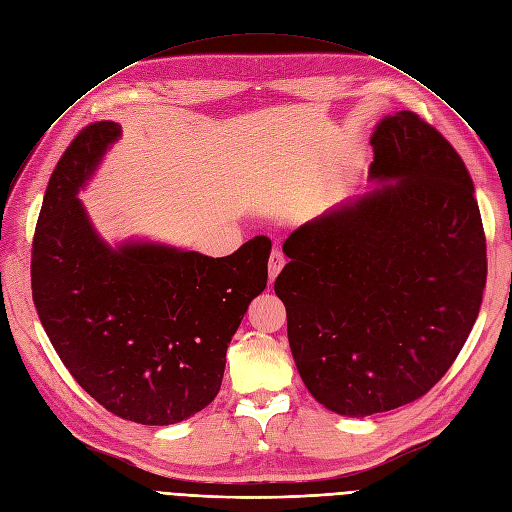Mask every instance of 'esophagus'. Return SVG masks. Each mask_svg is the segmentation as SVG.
<instances>
[{
    "instance_id": "1",
    "label": "esophagus",
    "mask_w": 512,
    "mask_h": 512,
    "mask_svg": "<svg viewBox=\"0 0 512 512\" xmlns=\"http://www.w3.org/2000/svg\"><path fill=\"white\" fill-rule=\"evenodd\" d=\"M284 264H286V256L275 248V250L271 252V256H269V279H271V281L277 279L279 271L284 269Z\"/></svg>"
}]
</instances>
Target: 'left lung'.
I'll return each instance as SVG.
<instances>
[{"mask_svg":"<svg viewBox=\"0 0 512 512\" xmlns=\"http://www.w3.org/2000/svg\"><path fill=\"white\" fill-rule=\"evenodd\" d=\"M370 146L375 188L298 226L275 279L298 375L345 417L398 409L438 383L487 279L474 184L447 139L402 110L377 122Z\"/></svg>","mask_w":512,"mask_h":512,"instance_id":"obj_1","label":"left lung"}]
</instances>
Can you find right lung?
I'll use <instances>...</instances> for the list:
<instances>
[{
	"label": "right lung",
	"instance_id": "obj_1",
	"mask_svg": "<svg viewBox=\"0 0 512 512\" xmlns=\"http://www.w3.org/2000/svg\"><path fill=\"white\" fill-rule=\"evenodd\" d=\"M120 137L118 122H93L52 171L33 237V303L86 394L122 419L169 426L218 396L226 349L267 288L271 241L254 237L222 258L142 237L105 241L78 195Z\"/></svg>",
	"mask_w": 512,
	"mask_h": 512
}]
</instances>
